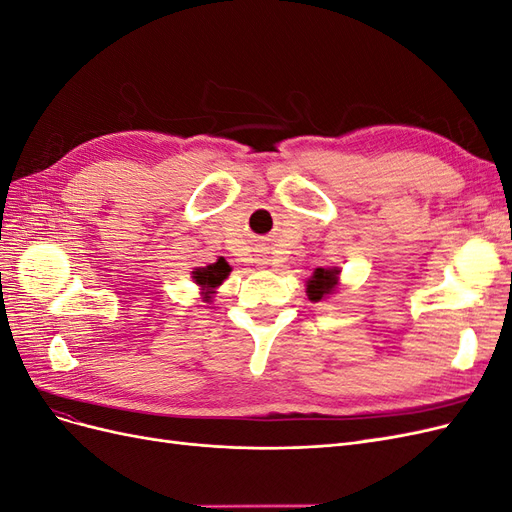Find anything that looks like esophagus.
Returning <instances> with one entry per match:
<instances>
[{
	"instance_id": "1",
	"label": "esophagus",
	"mask_w": 512,
	"mask_h": 512,
	"mask_svg": "<svg viewBox=\"0 0 512 512\" xmlns=\"http://www.w3.org/2000/svg\"><path fill=\"white\" fill-rule=\"evenodd\" d=\"M262 265H265V262H262Z\"/></svg>"
}]
</instances>
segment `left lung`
Segmentation results:
<instances>
[{"mask_svg":"<svg viewBox=\"0 0 512 512\" xmlns=\"http://www.w3.org/2000/svg\"><path fill=\"white\" fill-rule=\"evenodd\" d=\"M337 284V269H316L314 277L307 282V297L320 301L324 294H329Z\"/></svg>","mask_w":512,"mask_h":512,"instance_id":"1","label":"left lung"}]
</instances>
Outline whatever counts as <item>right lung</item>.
<instances>
[{
  "label": "right lung",
  "instance_id": "right-lung-1",
  "mask_svg": "<svg viewBox=\"0 0 512 512\" xmlns=\"http://www.w3.org/2000/svg\"><path fill=\"white\" fill-rule=\"evenodd\" d=\"M228 273H230L228 262H226L224 258H220L218 262H213V265H209V267L196 269V271L192 273V277H194L198 286H203L205 290H213L215 286H220V284L226 280ZM209 294H211V292H209ZM209 294H207L205 299H211Z\"/></svg>",
  "mask_w": 512,
  "mask_h": 512
}]
</instances>
